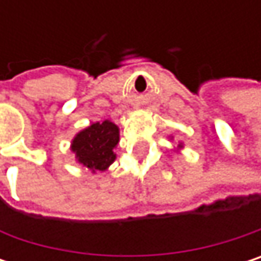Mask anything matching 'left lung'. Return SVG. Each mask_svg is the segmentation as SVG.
I'll list each match as a JSON object with an SVG mask.
<instances>
[{
	"mask_svg": "<svg viewBox=\"0 0 261 261\" xmlns=\"http://www.w3.org/2000/svg\"><path fill=\"white\" fill-rule=\"evenodd\" d=\"M178 148H182V143H180V145H178Z\"/></svg>",
	"mask_w": 261,
	"mask_h": 261,
	"instance_id": "obj_1",
	"label": "left lung"
}]
</instances>
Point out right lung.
I'll list each match as a JSON object with an SVG mask.
<instances>
[{"label": "right lung", "instance_id": "1", "mask_svg": "<svg viewBox=\"0 0 261 261\" xmlns=\"http://www.w3.org/2000/svg\"><path fill=\"white\" fill-rule=\"evenodd\" d=\"M119 143V128L110 121L95 122L72 139L71 151L80 165L92 172L106 171L115 160V148Z\"/></svg>", "mask_w": 261, "mask_h": 261}]
</instances>
